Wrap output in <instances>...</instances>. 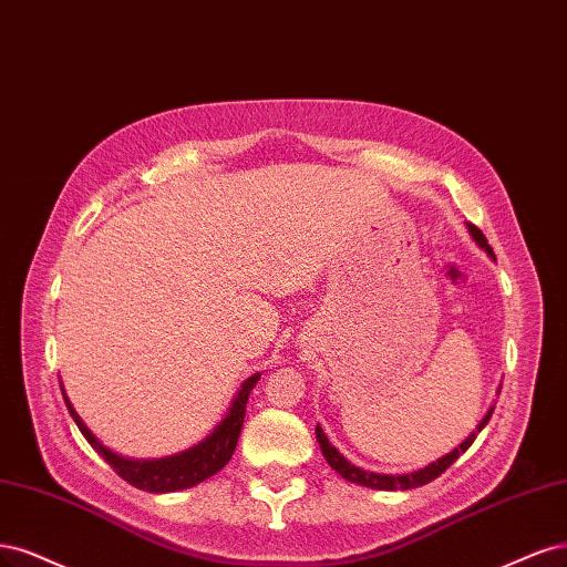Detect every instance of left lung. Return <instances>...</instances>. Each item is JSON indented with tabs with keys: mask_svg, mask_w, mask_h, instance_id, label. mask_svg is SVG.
Instances as JSON below:
<instances>
[{
	"mask_svg": "<svg viewBox=\"0 0 567 567\" xmlns=\"http://www.w3.org/2000/svg\"><path fill=\"white\" fill-rule=\"evenodd\" d=\"M466 228H468L473 240H476V245L487 251V257L495 259V251H492V247L487 245L485 235H483L476 226H473V224H466ZM492 410H495V408L487 410V414L483 416V422L476 426V431H473L460 447H454L452 452H447L445 456H441V460L429 464V466H424V468H419V471H414V473H405V476H386V473L362 471V468H358L355 464H351L349 460H346V456H343L330 441H327V435H324V431H322L320 426H316V437H318V445H320V450H322V456L327 460V464H330V466L339 473L341 478L351 481V483H358V485H364V487H372V489H412V487L431 483L433 478L441 476V473H443L445 468H450L456 460H460V454L471 447V443L476 441V435H478V433L485 429V424L489 422Z\"/></svg>",
	"mask_w": 567,
	"mask_h": 567,
	"instance_id": "1",
	"label": "left lung"
}]
</instances>
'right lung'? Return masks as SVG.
I'll return each instance as SVG.
<instances>
[{
    "label": "right lung",
    "instance_id": "obj_1",
    "mask_svg": "<svg viewBox=\"0 0 567 567\" xmlns=\"http://www.w3.org/2000/svg\"><path fill=\"white\" fill-rule=\"evenodd\" d=\"M259 379H261V374L257 372L243 383V389L237 391L228 414L221 419V424H218L203 443L193 445L186 452L162 456V460H126V456H120L113 450H107L99 441V437L86 429V424L82 422L80 414L75 412V408H72V403L68 400L63 386H61V391L65 398V408H68L70 416L75 419V424L82 431V435L86 437V443L115 468L120 478H124L130 485L145 489V492H176V489H186V487H193L197 483L207 481L209 476H214L216 471H221L230 462V456L237 445V437H240V431H243L249 393L254 386H257Z\"/></svg>",
    "mask_w": 567,
    "mask_h": 567
}]
</instances>
